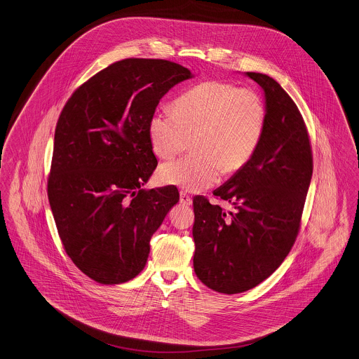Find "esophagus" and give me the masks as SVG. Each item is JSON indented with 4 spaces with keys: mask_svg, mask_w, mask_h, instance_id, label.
<instances>
[{
    "mask_svg": "<svg viewBox=\"0 0 359 359\" xmlns=\"http://www.w3.org/2000/svg\"><path fill=\"white\" fill-rule=\"evenodd\" d=\"M180 203H183V205H186V206H190L191 203H193V199H191V196L190 195H187L186 193H180Z\"/></svg>",
    "mask_w": 359,
    "mask_h": 359,
    "instance_id": "34e87169",
    "label": "esophagus"
}]
</instances>
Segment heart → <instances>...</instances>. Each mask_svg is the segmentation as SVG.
<instances>
[{"instance_id": "heart-1", "label": "heart", "mask_w": 359, "mask_h": 359, "mask_svg": "<svg viewBox=\"0 0 359 359\" xmlns=\"http://www.w3.org/2000/svg\"><path fill=\"white\" fill-rule=\"evenodd\" d=\"M261 95L248 87L224 81L199 83L173 102V111H156L149 121L154 154L169 160L193 139L195 153L160 166L163 184L203 191L235 173L252 158L265 127Z\"/></svg>"}]
</instances>
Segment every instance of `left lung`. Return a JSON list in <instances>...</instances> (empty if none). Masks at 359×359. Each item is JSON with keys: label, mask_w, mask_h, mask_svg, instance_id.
<instances>
[{"label": "left lung", "mask_w": 359, "mask_h": 359, "mask_svg": "<svg viewBox=\"0 0 359 359\" xmlns=\"http://www.w3.org/2000/svg\"><path fill=\"white\" fill-rule=\"evenodd\" d=\"M246 75L264 88L266 117L248 165L213 193L235 210L193 199L194 271L222 294L251 290L281 265L299 233L313 173L309 133L292 98L273 78Z\"/></svg>", "instance_id": "obj_1"}]
</instances>
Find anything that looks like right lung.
<instances>
[{
  "instance_id": "right-lung-1",
  "label": "right lung",
  "mask_w": 359,
  "mask_h": 359,
  "mask_svg": "<svg viewBox=\"0 0 359 359\" xmlns=\"http://www.w3.org/2000/svg\"><path fill=\"white\" fill-rule=\"evenodd\" d=\"M190 78V69L168 60H120L79 86L60 113L49 203L65 252L97 283L138 276L153 233L179 202L173 186H142L157 166L150 117Z\"/></svg>"
}]
</instances>
